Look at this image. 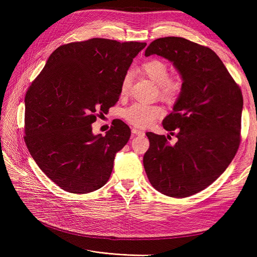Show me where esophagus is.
<instances>
[{"instance_id":"1","label":"esophagus","mask_w":257,"mask_h":257,"mask_svg":"<svg viewBox=\"0 0 257 257\" xmlns=\"http://www.w3.org/2000/svg\"><path fill=\"white\" fill-rule=\"evenodd\" d=\"M132 133L134 135H144L145 132L142 130H138V128H132Z\"/></svg>"}]
</instances>
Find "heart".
I'll return each instance as SVG.
<instances>
[{
	"instance_id": "b5f03b06",
	"label": "heart",
	"mask_w": 257,
	"mask_h": 257,
	"mask_svg": "<svg viewBox=\"0 0 257 257\" xmlns=\"http://www.w3.org/2000/svg\"><path fill=\"white\" fill-rule=\"evenodd\" d=\"M143 72L149 78L159 85L161 95L168 100L176 99L182 90V80L180 77L168 76V66L164 61L151 59L142 65ZM132 76L126 73L121 81L120 91L122 95L128 92ZM164 114V109L157 104H147L136 102L127 107L123 112V116L132 125L137 127L149 126L154 121L160 119Z\"/></svg>"
}]
</instances>
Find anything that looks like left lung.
Masks as SVG:
<instances>
[{
	"mask_svg": "<svg viewBox=\"0 0 257 257\" xmlns=\"http://www.w3.org/2000/svg\"><path fill=\"white\" fill-rule=\"evenodd\" d=\"M172 62L182 78V90L163 127L177 132L170 145L165 135L148 132L150 148L144 167L153 188L183 198L205 190L234 159L240 144L243 97L239 85L216 53L183 37L153 41L145 56Z\"/></svg>",
	"mask_w": 257,
	"mask_h": 257,
	"instance_id": "obj_1",
	"label": "left lung"
}]
</instances>
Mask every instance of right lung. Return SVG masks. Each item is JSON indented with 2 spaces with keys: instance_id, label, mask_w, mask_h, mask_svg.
Returning <instances> with one entry per match:
<instances>
[{
  "instance_id": "add662e5",
  "label": "right lung",
  "mask_w": 257,
  "mask_h": 257,
  "mask_svg": "<svg viewBox=\"0 0 257 257\" xmlns=\"http://www.w3.org/2000/svg\"><path fill=\"white\" fill-rule=\"evenodd\" d=\"M146 43L106 38L62 45L26 94L25 141L43 173L62 190L85 194L109 179L131 130L115 120L106 135L93 122L118 102L123 76Z\"/></svg>"
}]
</instances>
